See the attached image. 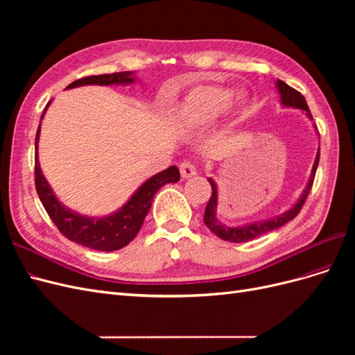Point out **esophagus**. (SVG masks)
<instances>
[{
  "label": "esophagus",
  "instance_id": "obj_1",
  "mask_svg": "<svg viewBox=\"0 0 355 355\" xmlns=\"http://www.w3.org/2000/svg\"><path fill=\"white\" fill-rule=\"evenodd\" d=\"M179 170H180V175L184 179H189V178L197 175V168L194 164L191 163V161H182L179 166Z\"/></svg>",
  "mask_w": 355,
  "mask_h": 355
}]
</instances>
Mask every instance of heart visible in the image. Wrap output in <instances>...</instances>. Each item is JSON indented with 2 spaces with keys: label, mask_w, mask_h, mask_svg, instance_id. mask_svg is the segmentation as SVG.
I'll return each mask as SVG.
<instances>
[{
  "label": "heart",
  "mask_w": 355,
  "mask_h": 355,
  "mask_svg": "<svg viewBox=\"0 0 355 355\" xmlns=\"http://www.w3.org/2000/svg\"><path fill=\"white\" fill-rule=\"evenodd\" d=\"M231 90L219 85H204L191 92L176 112L178 121L191 128H202L211 124L222 112H235L243 108L244 94L231 98Z\"/></svg>",
  "instance_id": "b5f03b06"
}]
</instances>
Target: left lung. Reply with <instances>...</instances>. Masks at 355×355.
I'll return each mask as SVG.
<instances>
[{"mask_svg":"<svg viewBox=\"0 0 355 355\" xmlns=\"http://www.w3.org/2000/svg\"><path fill=\"white\" fill-rule=\"evenodd\" d=\"M275 87L280 93V103L284 108H293V110H302L305 112V115L309 118V120H313V115L309 112V108L306 105V101L302 94L299 92H296L295 89L290 87L284 81L282 80H277L275 81ZM315 127V125H314ZM317 130V127H315ZM318 159H320V148L317 151L315 159H314V164L313 168H311V175L309 179L306 182V185L302 191V194L296 200V202L293 204L292 207L287 209L286 211L280 213V214H275V216L271 218H266L262 220H254L250 223H244V225H237V227H230V225L223 223L219 218H218V204H219V192H218V185L216 182H214L211 178H207V180L210 182L211 185V197L207 202L206 206V211H204V223H206V227L214 234L218 235L219 239L225 240V241H230V243H244V241H250L256 237H259L262 234H266L270 231H274L277 228L283 227L284 223H287L288 220H292L296 214L302 209L304 202L309 194L311 187H313V182H314V176H315V170L318 166Z\"/></svg>","mask_w":355,"mask_h":355,"instance_id":"1","label":"left lung"}]
</instances>
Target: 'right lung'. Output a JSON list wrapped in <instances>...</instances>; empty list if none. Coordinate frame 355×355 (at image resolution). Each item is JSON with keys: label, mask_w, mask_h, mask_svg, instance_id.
Returning a JSON list of instances; mask_svg holds the SVG:
<instances>
[{"label": "right lung", "mask_w": 355, "mask_h": 355, "mask_svg": "<svg viewBox=\"0 0 355 355\" xmlns=\"http://www.w3.org/2000/svg\"><path fill=\"white\" fill-rule=\"evenodd\" d=\"M137 80L135 71H124L105 75H93L71 83L68 89L81 87V85H128ZM51 101L49 102V105ZM46 106L41 115V121L49 108ZM41 121L35 137V187L42 206L47 210L49 216L55 222L58 230L73 243L89 247L99 252L120 250L130 243L142 228L144 219L151 209L155 192L166 184H176L180 179L179 168L171 166L159 173L148 178L139 187L132 197L128 198L120 209L105 214V216H87L75 210H71L60 202L55 191L50 187L38 159V141L41 133Z\"/></svg>", "instance_id": "right-lung-1"}]
</instances>
